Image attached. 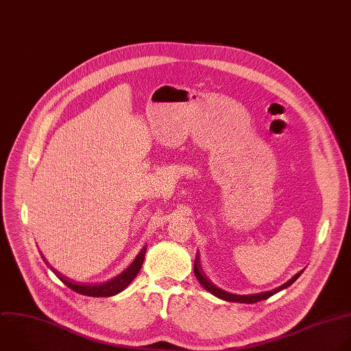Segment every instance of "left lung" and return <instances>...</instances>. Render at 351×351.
Wrapping results in <instances>:
<instances>
[{"mask_svg":"<svg viewBox=\"0 0 351 351\" xmlns=\"http://www.w3.org/2000/svg\"><path fill=\"white\" fill-rule=\"evenodd\" d=\"M194 274H195V278L199 281V284H201L206 291H209L212 295H215L216 298H220V299H223V300H226V302L256 303V302H261V300L269 299V298H270V296H273L274 293H277V292H280V291H282V289L288 288L291 284H293V282L299 278V276L302 274V271H300V273H298L295 277H292V278H291L288 282H285L284 285L278 287L277 289H273V291H269V292L256 293V295H234V293H228V292H226V291H223V289L217 288L216 285H213V284L210 282V280H208V277H206V276L204 274V271L201 270L198 256H197V259H195V262H194Z\"/></svg>","mask_w":351,"mask_h":351,"instance_id":"1","label":"left lung"}]
</instances>
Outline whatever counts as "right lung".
Instances as JSON below:
<instances>
[{"mask_svg":"<svg viewBox=\"0 0 351 351\" xmlns=\"http://www.w3.org/2000/svg\"><path fill=\"white\" fill-rule=\"evenodd\" d=\"M145 254H146V248L142 250V252L136 256L134 263L124 273H121L120 276H117L114 280H111L106 284H101V285L77 284V282H73L71 280L66 278L60 273H56V270H55V273H56L58 278L64 285H67L70 289H73L77 293H81V295H85V296H93V298H107V296H112V295L120 293L121 291H124L132 282V280L141 271V267H142L143 261H145Z\"/></svg>","mask_w":351,"mask_h":351,"instance_id":"1","label":"right lung"}]
</instances>
